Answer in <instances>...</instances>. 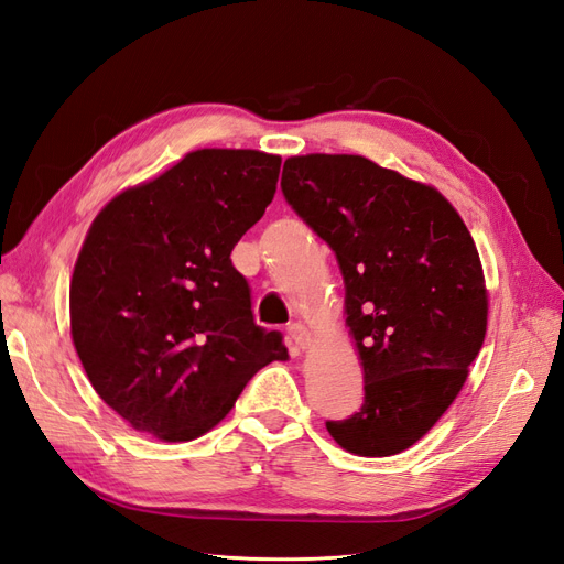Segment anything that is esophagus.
Segmentation results:
<instances>
[{
	"label": "esophagus",
	"mask_w": 564,
	"mask_h": 564,
	"mask_svg": "<svg viewBox=\"0 0 564 564\" xmlns=\"http://www.w3.org/2000/svg\"><path fill=\"white\" fill-rule=\"evenodd\" d=\"M286 338H289V346L294 350H305L311 346V332L303 327V324H292V327L286 329Z\"/></svg>",
	"instance_id": "esophagus-1"
}]
</instances>
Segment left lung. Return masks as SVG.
<instances>
[{"mask_svg": "<svg viewBox=\"0 0 564 564\" xmlns=\"http://www.w3.org/2000/svg\"><path fill=\"white\" fill-rule=\"evenodd\" d=\"M282 195L336 253L365 369L360 412L327 431L352 454H400L447 412L482 348L473 237L435 187L360 155L289 158Z\"/></svg>", "mask_w": 564, "mask_h": 564, "instance_id": "8db88e82", "label": "left lung"}]
</instances>
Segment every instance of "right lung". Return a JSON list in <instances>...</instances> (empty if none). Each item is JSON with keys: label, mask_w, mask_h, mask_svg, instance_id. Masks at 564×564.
<instances>
[{"label": "right lung", "mask_w": 564, "mask_h": 564, "mask_svg": "<svg viewBox=\"0 0 564 564\" xmlns=\"http://www.w3.org/2000/svg\"><path fill=\"white\" fill-rule=\"evenodd\" d=\"M282 160L195 150L96 216L70 282L84 371L135 431L187 442L224 419L256 371L286 360L253 322L232 247L275 195Z\"/></svg>", "instance_id": "obj_1"}]
</instances>
